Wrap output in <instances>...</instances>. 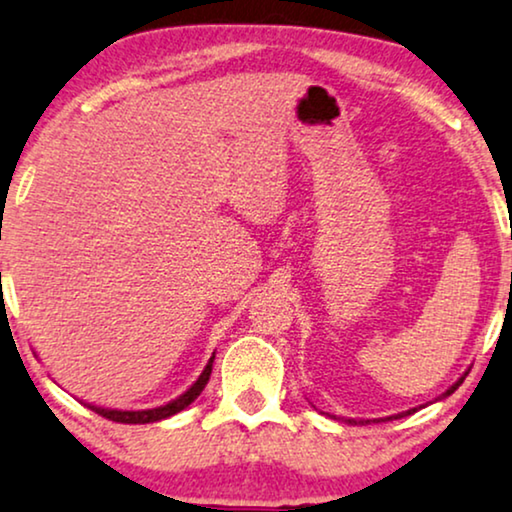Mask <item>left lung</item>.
<instances>
[{"label":"left lung","mask_w":512,"mask_h":512,"mask_svg":"<svg viewBox=\"0 0 512 512\" xmlns=\"http://www.w3.org/2000/svg\"><path fill=\"white\" fill-rule=\"evenodd\" d=\"M463 380H465V375H463V378H458L456 380V383L454 385H451L449 387V390H446L444 394H442V397H449V394H454L456 390H458V385H461L463 383ZM413 411H416V409H411V411H404V413H397V416H390V418H375V420H378V423H380V420H392V418H404V416H411V413ZM375 420H373V423H375ZM345 423H349V425H368V423H371V420H354V418H347L345 420Z\"/></svg>","instance_id":"8db88e82"}]
</instances>
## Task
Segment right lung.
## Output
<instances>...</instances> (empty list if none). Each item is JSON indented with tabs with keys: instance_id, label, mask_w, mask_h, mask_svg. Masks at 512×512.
I'll list each match as a JSON object with an SVG mask.
<instances>
[{
	"instance_id": "right-lung-1",
	"label": "right lung",
	"mask_w": 512,
	"mask_h": 512,
	"mask_svg": "<svg viewBox=\"0 0 512 512\" xmlns=\"http://www.w3.org/2000/svg\"><path fill=\"white\" fill-rule=\"evenodd\" d=\"M212 361H215V357H210L208 366L203 368V373L198 375V380L189 387V390H186L184 394H179L177 399H172L170 404L158 406V409H144V411H120V409H103V406H94V404H87V406H89V409H92L94 413H99V416L108 418V420H115V423L144 425V423H155V420H165V418L174 416V413L184 411L186 406L191 404V401H196V399H198V394L203 392V387L208 385V380H210V373H212Z\"/></svg>"
}]
</instances>
